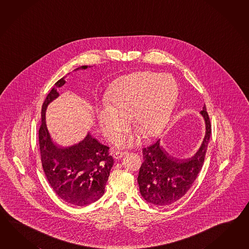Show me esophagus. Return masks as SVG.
Listing matches in <instances>:
<instances>
[{
    "label": "esophagus",
    "mask_w": 249,
    "mask_h": 249,
    "mask_svg": "<svg viewBox=\"0 0 249 249\" xmlns=\"http://www.w3.org/2000/svg\"><path fill=\"white\" fill-rule=\"evenodd\" d=\"M125 154H126V152H119V151H116V152L113 153L112 156H113L114 159H120V158H122L123 155H125Z\"/></svg>",
    "instance_id": "1"
}]
</instances>
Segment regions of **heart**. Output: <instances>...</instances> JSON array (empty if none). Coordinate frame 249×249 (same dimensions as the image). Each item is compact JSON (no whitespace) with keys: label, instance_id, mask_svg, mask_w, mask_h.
Wrapping results in <instances>:
<instances>
[{"label":"heart","instance_id":"b5f03b06","mask_svg":"<svg viewBox=\"0 0 249 249\" xmlns=\"http://www.w3.org/2000/svg\"><path fill=\"white\" fill-rule=\"evenodd\" d=\"M178 94L177 83L168 74L143 71L122 77L107 91V103L95 110L101 130L112 140L127 130L132 116L138 130L117 137V146L139 144L142 133L148 138L157 137L170 120Z\"/></svg>","mask_w":249,"mask_h":249}]
</instances>
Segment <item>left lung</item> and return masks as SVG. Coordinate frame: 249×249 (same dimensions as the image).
Here are the masks:
<instances>
[{
    "instance_id": "left-lung-1",
    "label": "left lung",
    "mask_w": 249,
    "mask_h": 249,
    "mask_svg": "<svg viewBox=\"0 0 249 249\" xmlns=\"http://www.w3.org/2000/svg\"><path fill=\"white\" fill-rule=\"evenodd\" d=\"M199 113L205 122V137L192 157H171L162 149L160 139L143 149L144 161L139 169L138 182L141 196L147 203L157 206L172 205L192 187L204 163L211 136L210 120L205 105Z\"/></svg>"
}]
</instances>
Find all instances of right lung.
<instances>
[{"label": "right lung", "instance_id": "add662e5", "mask_svg": "<svg viewBox=\"0 0 249 249\" xmlns=\"http://www.w3.org/2000/svg\"><path fill=\"white\" fill-rule=\"evenodd\" d=\"M80 66L76 70H87ZM65 77L58 80L42 106V124L39 128L41 161L51 187L62 200L76 206H85L97 201L105 193L113 158L109 147L88 133L83 140L61 147L53 142L46 124L48 105L57 99L58 89L66 83Z\"/></svg>", "mask_w": 249, "mask_h": 249}]
</instances>
